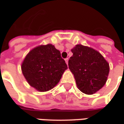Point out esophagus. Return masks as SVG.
Listing matches in <instances>:
<instances>
[{
	"label": "esophagus",
	"mask_w": 124,
	"mask_h": 124,
	"mask_svg": "<svg viewBox=\"0 0 124 124\" xmlns=\"http://www.w3.org/2000/svg\"><path fill=\"white\" fill-rule=\"evenodd\" d=\"M65 60V62H66L67 65H68V61H69V58H66Z\"/></svg>",
	"instance_id": "34e87169"
}]
</instances>
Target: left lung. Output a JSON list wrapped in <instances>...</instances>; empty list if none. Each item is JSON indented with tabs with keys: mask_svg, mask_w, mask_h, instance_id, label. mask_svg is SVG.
Masks as SVG:
<instances>
[{
	"mask_svg": "<svg viewBox=\"0 0 124 124\" xmlns=\"http://www.w3.org/2000/svg\"><path fill=\"white\" fill-rule=\"evenodd\" d=\"M71 52L68 65L78 89L85 94H93L106 84L108 63L98 51L82 45H75Z\"/></svg>",
	"mask_w": 124,
	"mask_h": 124,
	"instance_id": "8db88e82",
	"label": "left lung"
}]
</instances>
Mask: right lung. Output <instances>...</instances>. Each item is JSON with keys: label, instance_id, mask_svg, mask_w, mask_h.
<instances>
[{"label": "right lung", "instance_id": "1", "mask_svg": "<svg viewBox=\"0 0 124 124\" xmlns=\"http://www.w3.org/2000/svg\"><path fill=\"white\" fill-rule=\"evenodd\" d=\"M21 69L30 85L39 92H46L59 82L67 65L60 51L48 44L31 50L24 58Z\"/></svg>", "mask_w": 124, "mask_h": 124}]
</instances>
